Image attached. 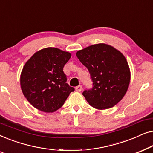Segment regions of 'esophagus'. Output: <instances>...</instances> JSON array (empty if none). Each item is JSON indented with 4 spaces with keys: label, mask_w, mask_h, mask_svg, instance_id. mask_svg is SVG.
<instances>
[{
    "label": "esophagus",
    "mask_w": 153,
    "mask_h": 153,
    "mask_svg": "<svg viewBox=\"0 0 153 153\" xmlns=\"http://www.w3.org/2000/svg\"><path fill=\"white\" fill-rule=\"evenodd\" d=\"M75 90H76V91L77 92H81L82 91V86H81V85H78V86L76 87Z\"/></svg>",
    "instance_id": "34e87169"
}]
</instances>
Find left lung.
Segmentation results:
<instances>
[{
  "mask_svg": "<svg viewBox=\"0 0 153 153\" xmlns=\"http://www.w3.org/2000/svg\"><path fill=\"white\" fill-rule=\"evenodd\" d=\"M76 56L93 82V88L83 93L90 105L104 110L118 104L127 93L131 78L124 55L112 46L100 43L79 50Z\"/></svg>",
  "mask_w": 153,
  "mask_h": 153,
  "instance_id": "obj_1",
  "label": "left lung"
}]
</instances>
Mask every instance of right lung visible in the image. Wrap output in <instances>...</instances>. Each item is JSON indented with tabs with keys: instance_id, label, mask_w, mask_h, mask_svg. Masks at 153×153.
<instances>
[{
	"instance_id": "right-lung-1",
	"label": "right lung",
	"mask_w": 153,
	"mask_h": 153,
	"mask_svg": "<svg viewBox=\"0 0 153 153\" xmlns=\"http://www.w3.org/2000/svg\"><path fill=\"white\" fill-rule=\"evenodd\" d=\"M71 53L58 48L37 51L25 63L20 76L21 88L31 105L46 113L63 105L74 88L66 83L63 68Z\"/></svg>"
}]
</instances>
